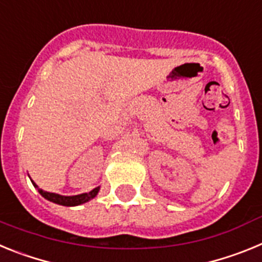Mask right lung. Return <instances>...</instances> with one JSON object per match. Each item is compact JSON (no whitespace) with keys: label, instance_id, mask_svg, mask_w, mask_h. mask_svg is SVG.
<instances>
[{"label":"right lung","instance_id":"obj_1","mask_svg":"<svg viewBox=\"0 0 262 262\" xmlns=\"http://www.w3.org/2000/svg\"><path fill=\"white\" fill-rule=\"evenodd\" d=\"M32 184H34V186L35 187H38L35 185V182H32ZM38 190L41 195L45 196L46 200L51 201V202L53 203H57V205H62V206H77V205H81V203L88 202V201H90L92 198H94V196L98 194L99 187H96V189H93V190L89 191V193H84V194H80V195H73V196H64L55 193H48V191L41 190V189H39V187H38Z\"/></svg>","mask_w":262,"mask_h":262}]
</instances>
